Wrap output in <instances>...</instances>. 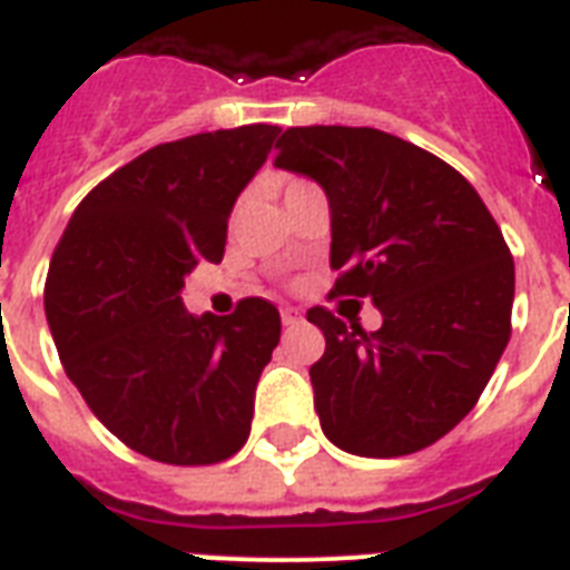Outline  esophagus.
Returning a JSON list of instances; mask_svg holds the SVG:
<instances>
[{"label": "esophagus", "mask_w": 570, "mask_h": 570, "mask_svg": "<svg viewBox=\"0 0 570 570\" xmlns=\"http://www.w3.org/2000/svg\"><path fill=\"white\" fill-rule=\"evenodd\" d=\"M281 320H284L286 328H298L304 322V316L302 311H295V307H284V311H281Z\"/></svg>", "instance_id": "34e87169"}]
</instances>
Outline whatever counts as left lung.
I'll return each instance as SVG.
<instances>
[{
    "label": "left lung",
    "instance_id": "1",
    "mask_svg": "<svg viewBox=\"0 0 570 570\" xmlns=\"http://www.w3.org/2000/svg\"><path fill=\"white\" fill-rule=\"evenodd\" d=\"M275 165L320 183L331 209L334 293L370 298L366 334L313 307L325 355L313 407L334 446L393 459L455 429L512 334L514 263L476 189L455 168L373 127H293Z\"/></svg>",
    "mask_w": 570,
    "mask_h": 570
}]
</instances>
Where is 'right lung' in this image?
Here are the masks:
<instances>
[{
    "label": "right lung",
    "mask_w": 570,
    "mask_h": 570,
    "mask_svg": "<svg viewBox=\"0 0 570 570\" xmlns=\"http://www.w3.org/2000/svg\"><path fill=\"white\" fill-rule=\"evenodd\" d=\"M277 132L250 124L147 150L88 191L52 254L43 311L67 379L147 459L215 464L248 441L281 313L245 298L191 316L180 293L197 263H222L233 204Z\"/></svg>",
    "instance_id": "add662e5"
}]
</instances>
